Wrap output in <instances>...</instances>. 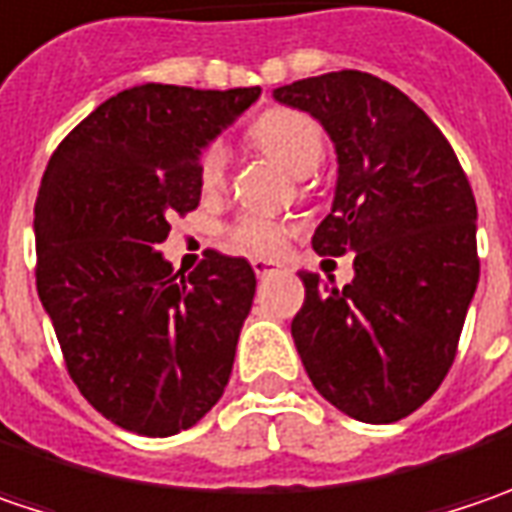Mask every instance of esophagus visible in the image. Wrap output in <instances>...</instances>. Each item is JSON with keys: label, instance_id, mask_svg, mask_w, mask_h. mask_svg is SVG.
<instances>
[{"label": "esophagus", "instance_id": "esophagus-1", "mask_svg": "<svg viewBox=\"0 0 512 512\" xmlns=\"http://www.w3.org/2000/svg\"><path fill=\"white\" fill-rule=\"evenodd\" d=\"M250 265H253V273H256V276H268V273H273V270L282 268V265H279V262H273V259H253Z\"/></svg>", "mask_w": 512, "mask_h": 512}]
</instances>
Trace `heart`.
<instances>
[{"label":"heart","mask_w":512,"mask_h":512,"mask_svg":"<svg viewBox=\"0 0 512 512\" xmlns=\"http://www.w3.org/2000/svg\"><path fill=\"white\" fill-rule=\"evenodd\" d=\"M250 141L273 161L291 169L296 178H308L320 167L325 155V135L317 120L296 109H268L250 123ZM198 181L204 192H216L227 181V149L221 143H210L198 158ZM291 227L279 218L242 213L224 227V239L233 250L270 256L288 239Z\"/></svg>","instance_id":"b5f03b06"}]
</instances>
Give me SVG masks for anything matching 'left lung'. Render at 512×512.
Listing matches in <instances>:
<instances>
[{"label":"left lung","mask_w":512,"mask_h":512,"mask_svg":"<svg viewBox=\"0 0 512 512\" xmlns=\"http://www.w3.org/2000/svg\"><path fill=\"white\" fill-rule=\"evenodd\" d=\"M273 97L311 112L337 146L334 207L311 244L354 253L343 291L299 270L296 351L340 412L395 423L435 395L458 354L481 270L473 187L444 132L374 74L331 71Z\"/></svg>","instance_id":"obj_1"}]
</instances>
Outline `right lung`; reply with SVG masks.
Returning a JSON list of instances; mask_svg holds the SVG:
<instances>
[{"mask_svg": "<svg viewBox=\"0 0 512 512\" xmlns=\"http://www.w3.org/2000/svg\"><path fill=\"white\" fill-rule=\"evenodd\" d=\"M259 89L146 83L109 97L54 149L34 207L37 294L80 395L117 426L167 438L224 392L256 273L204 250L190 276L155 253L198 207V155Z\"/></svg>", "mask_w": 512, "mask_h": 512, "instance_id": "add662e5", "label": "right lung"}]
</instances>
